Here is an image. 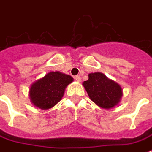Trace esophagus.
<instances>
[{
    "mask_svg": "<svg viewBox=\"0 0 152 152\" xmlns=\"http://www.w3.org/2000/svg\"><path fill=\"white\" fill-rule=\"evenodd\" d=\"M74 79H75V80H76L77 82H80V80H81V78H80V76H74Z\"/></svg>",
    "mask_w": 152,
    "mask_h": 152,
    "instance_id": "obj_1",
    "label": "esophagus"
}]
</instances>
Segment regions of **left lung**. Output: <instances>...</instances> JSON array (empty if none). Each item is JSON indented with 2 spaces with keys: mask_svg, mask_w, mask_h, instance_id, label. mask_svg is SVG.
Here are the masks:
<instances>
[{
  "mask_svg": "<svg viewBox=\"0 0 152 152\" xmlns=\"http://www.w3.org/2000/svg\"><path fill=\"white\" fill-rule=\"evenodd\" d=\"M83 86L90 99L106 110L118 106L123 95L120 84L99 72L88 74V80L83 82Z\"/></svg>",
  "mask_w": 152,
  "mask_h": 152,
  "instance_id": "1",
  "label": "left lung"
}]
</instances>
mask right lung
<instances>
[{"label":"right lung","instance_id":"1","mask_svg":"<svg viewBox=\"0 0 152 152\" xmlns=\"http://www.w3.org/2000/svg\"><path fill=\"white\" fill-rule=\"evenodd\" d=\"M72 81L73 78L69 75L58 71L50 72L32 83L29 90L30 100L37 108L50 110L61 100L65 88Z\"/></svg>","mask_w":152,"mask_h":152}]
</instances>
